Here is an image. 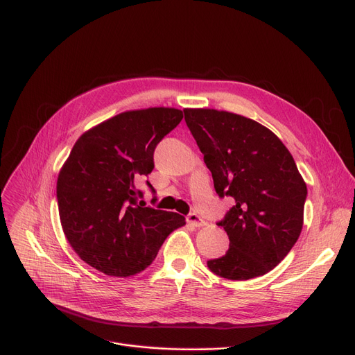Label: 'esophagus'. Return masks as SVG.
<instances>
[{
	"label": "esophagus",
	"instance_id": "obj_1",
	"mask_svg": "<svg viewBox=\"0 0 355 355\" xmlns=\"http://www.w3.org/2000/svg\"><path fill=\"white\" fill-rule=\"evenodd\" d=\"M187 223H190V225L194 226V227H202V226L207 225L206 220H204L202 217H200L197 213H190L187 216Z\"/></svg>",
	"mask_w": 355,
	"mask_h": 355
}]
</instances>
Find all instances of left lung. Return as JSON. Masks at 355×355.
Wrapping results in <instances>:
<instances>
[{
	"label": "left lung",
	"instance_id": "1",
	"mask_svg": "<svg viewBox=\"0 0 355 355\" xmlns=\"http://www.w3.org/2000/svg\"><path fill=\"white\" fill-rule=\"evenodd\" d=\"M220 198L234 206L217 226L230 245L209 269L230 281L262 276L281 263L301 234L306 184L272 130L249 118L216 109H184Z\"/></svg>",
	"mask_w": 355,
	"mask_h": 355
}]
</instances>
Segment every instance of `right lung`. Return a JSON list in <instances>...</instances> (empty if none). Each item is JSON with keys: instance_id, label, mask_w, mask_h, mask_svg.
Returning <instances> with one entry per match:
<instances>
[{"instance_id": "right-lung-1", "label": "right lung", "mask_w": 355, "mask_h": 355, "mask_svg": "<svg viewBox=\"0 0 355 355\" xmlns=\"http://www.w3.org/2000/svg\"><path fill=\"white\" fill-rule=\"evenodd\" d=\"M181 119L173 107L123 112L74 144L58 178L59 214L70 246L92 268L121 277L139 273L185 225L181 214L145 206L135 185L153 173L157 145Z\"/></svg>"}]
</instances>
